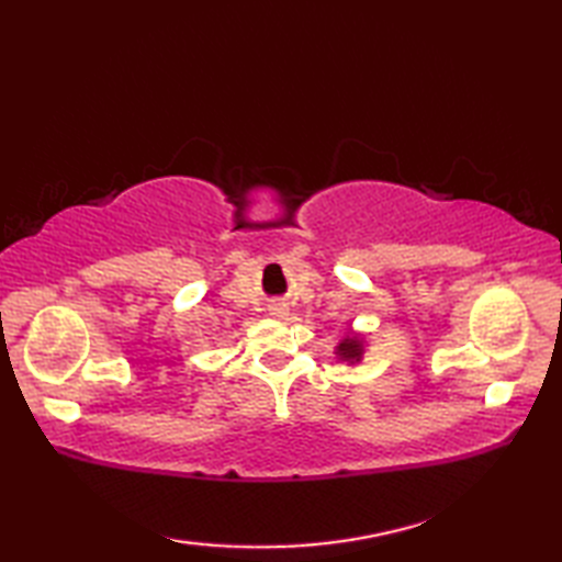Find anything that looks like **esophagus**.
I'll return each mask as SVG.
<instances>
[{"instance_id": "34e87169", "label": "esophagus", "mask_w": 562, "mask_h": 562, "mask_svg": "<svg viewBox=\"0 0 562 562\" xmlns=\"http://www.w3.org/2000/svg\"><path fill=\"white\" fill-rule=\"evenodd\" d=\"M270 314H272L274 318H282L284 314H288V308H284L282 304H278V306H272V308H270Z\"/></svg>"}]
</instances>
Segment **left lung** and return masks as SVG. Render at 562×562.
<instances>
[{"instance_id": "8db88e82", "label": "left lung", "mask_w": 562, "mask_h": 562, "mask_svg": "<svg viewBox=\"0 0 562 562\" xmlns=\"http://www.w3.org/2000/svg\"><path fill=\"white\" fill-rule=\"evenodd\" d=\"M336 355L340 357V360L350 362V364L362 362L364 338L360 336V333H348V336H345V338L336 345Z\"/></svg>"}]
</instances>
